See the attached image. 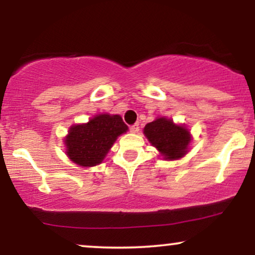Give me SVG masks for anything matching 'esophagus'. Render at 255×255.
Listing matches in <instances>:
<instances>
[{
	"instance_id": "obj_1",
	"label": "esophagus",
	"mask_w": 255,
	"mask_h": 255,
	"mask_svg": "<svg viewBox=\"0 0 255 255\" xmlns=\"http://www.w3.org/2000/svg\"><path fill=\"white\" fill-rule=\"evenodd\" d=\"M130 131L131 133H137V131H139V124L130 126Z\"/></svg>"
}]
</instances>
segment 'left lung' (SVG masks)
I'll return each instance as SVG.
<instances>
[{"mask_svg":"<svg viewBox=\"0 0 255 255\" xmlns=\"http://www.w3.org/2000/svg\"><path fill=\"white\" fill-rule=\"evenodd\" d=\"M144 135L164 160L180 159L191 148V130L184 124H175L165 116H158L146 125Z\"/></svg>","mask_w":255,"mask_h":255,"instance_id":"8db88e82","label":"left lung"}]
</instances>
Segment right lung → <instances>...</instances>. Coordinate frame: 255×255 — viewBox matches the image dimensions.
<instances>
[{"instance_id": "right-lung-1", "label": "right lung", "mask_w": 255, "mask_h": 255, "mask_svg": "<svg viewBox=\"0 0 255 255\" xmlns=\"http://www.w3.org/2000/svg\"><path fill=\"white\" fill-rule=\"evenodd\" d=\"M128 130L120 115L98 114L86 124L69 127L64 136L66 154L75 164L91 168L101 164L113 147L114 142Z\"/></svg>"}]
</instances>
